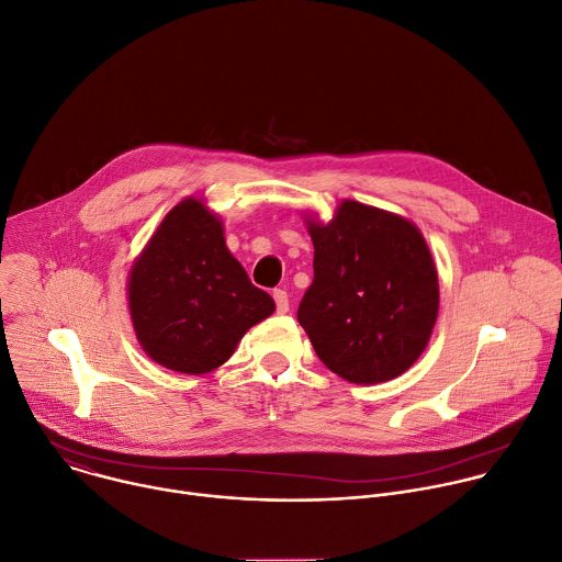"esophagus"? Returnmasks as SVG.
I'll use <instances>...</instances> for the list:
<instances>
[{
  "mask_svg": "<svg viewBox=\"0 0 562 562\" xmlns=\"http://www.w3.org/2000/svg\"><path fill=\"white\" fill-rule=\"evenodd\" d=\"M272 296H274V303H277V312H279V314H285V312L290 310L288 292H285V290H274Z\"/></svg>",
  "mask_w": 562,
  "mask_h": 562,
  "instance_id": "34e87169",
  "label": "esophagus"
}]
</instances>
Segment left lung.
Here are the masks:
<instances>
[{
	"label": "left lung",
	"instance_id": "1",
	"mask_svg": "<svg viewBox=\"0 0 562 562\" xmlns=\"http://www.w3.org/2000/svg\"><path fill=\"white\" fill-rule=\"evenodd\" d=\"M314 281L296 318L316 357L357 385L392 381L427 348L438 277L412 221L352 199L329 223L307 218Z\"/></svg>",
	"mask_w": 562,
	"mask_h": 562
}]
</instances>
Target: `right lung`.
Masks as SVG:
<instances>
[{
    "instance_id": "add662e5",
    "label": "right lung",
    "mask_w": 562,
    "mask_h": 562,
    "mask_svg": "<svg viewBox=\"0 0 562 562\" xmlns=\"http://www.w3.org/2000/svg\"><path fill=\"white\" fill-rule=\"evenodd\" d=\"M137 341L159 366L205 374L226 363L244 334L274 312L231 255L221 218L188 196L159 223L128 277Z\"/></svg>"
}]
</instances>
